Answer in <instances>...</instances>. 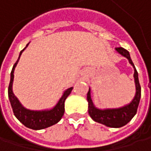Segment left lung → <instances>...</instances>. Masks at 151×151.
I'll return each mask as SVG.
<instances>
[{
    "label": "left lung",
    "instance_id": "1",
    "mask_svg": "<svg viewBox=\"0 0 151 151\" xmlns=\"http://www.w3.org/2000/svg\"><path fill=\"white\" fill-rule=\"evenodd\" d=\"M116 50L121 55L129 59V63L134 67V70H135L134 78H135L136 92L133 101L129 105L122 106L121 108L101 110V109L96 108L93 106V103L91 99L90 89L87 93L88 113H89V115L91 116V118L96 122L104 124L106 127H111V128H121V127L126 125L129 122H130L131 119L136 114L138 105L140 102V98H141V86H140L139 79H138V73H137L136 67L131 60L129 52L122 47H117Z\"/></svg>",
    "mask_w": 151,
    "mask_h": 151
}]
</instances>
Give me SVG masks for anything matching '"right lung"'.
<instances>
[{"mask_svg":"<svg viewBox=\"0 0 151 151\" xmlns=\"http://www.w3.org/2000/svg\"><path fill=\"white\" fill-rule=\"evenodd\" d=\"M28 45H29V44L26 45V47ZM26 47L22 50H21L19 58H18L17 61L15 62V64L13 66V69L11 71L10 82H9V101H10V104H11L15 117L24 126H26L29 129H35V130L43 129L50 127V126L58 123L61 120L62 116L64 115V112H65V101L66 100L68 95L71 93L73 87H70L65 91L64 94L62 95V97L60 98V100L58 101L57 105L50 110L32 111V110H29V109H26L25 107H23L19 102V101L17 100V98L15 96V94L13 93L12 86H13L14 71H15V66L19 61V58H20L22 51L26 49Z\"/></svg>","mask_w":151,"mask_h":151,"instance_id":"obj_1","label":"right lung"}]
</instances>
